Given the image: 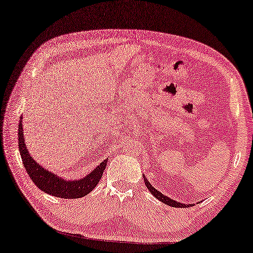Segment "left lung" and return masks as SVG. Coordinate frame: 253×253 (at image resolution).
I'll return each instance as SVG.
<instances>
[{"instance_id":"1","label":"left lung","mask_w":253,"mask_h":253,"mask_svg":"<svg viewBox=\"0 0 253 253\" xmlns=\"http://www.w3.org/2000/svg\"><path fill=\"white\" fill-rule=\"evenodd\" d=\"M143 180H145V184L147 186V189H148L150 191V193L153 194L154 197H156V199H158L159 201H162V203L169 205V206H170V207H175V208H185V207H191V206H193L192 204L178 203V201L170 199V198L164 196V194H163L162 192H159L158 190L155 189L154 186L149 183V181L147 180V177L145 175H143Z\"/></svg>"}]
</instances>
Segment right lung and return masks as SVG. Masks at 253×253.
<instances>
[{
	"mask_svg": "<svg viewBox=\"0 0 253 253\" xmlns=\"http://www.w3.org/2000/svg\"><path fill=\"white\" fill-rule=\"evenodd\" d=\"M19 151H20L22 164L32 178V181L41 189L42 192L50 194V196L63 198V199H77V198H83L96 188V185L100 181L103 176V172L107 165V159L96 167L94 170L87 174L86 176L76 180H67V178L61 177L57 174L50 172V170L44 169L37 163L33 156H30L29 150L26 147V141L23 138V129H22V116L19 122Z\"/></svg>",
	"mask_w": 253,
	"mask_h": 253,
	"instance_id": "obj_1",
	"label": "right lung"
}]
</instances>
